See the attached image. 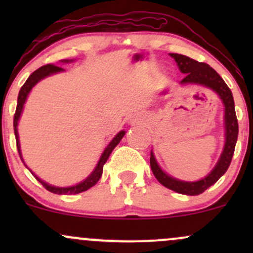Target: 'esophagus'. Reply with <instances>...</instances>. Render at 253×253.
Wrapping results in <instances>:
<instances>
[{
  "instance_id": "obj_1",
  "label": "esophagus",
  "mask_w": 253,
  "mask_h": 253,
  "mask_svg": "<svg viewBox=\"0 0 253 253\" xmlns=\"http://www.w3.org/2000/svg\"><path fill=\"white\" fill-rule=\"evenodd\" d=\"M129 124L130 125H140V124H143V118H140V117L130 118Z\"/></svg>"
}]
</instances>
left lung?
Segmentation results:
<instances>
[{
	"label": "left lung",
	"mask_w": 253,
	"mask_h": 253,
	"mask_svg": "<svg viewBox=\"0 0 253 253\" xmlns=\"http://www.w3.org/2000/svg\"><path fill=\"white\" fill-rule=\"evenodd\" d=\"M169 54L170 57L175 59L177 66H178L182 74L185 75V77L181 81L182 85L197 84V85L206 86V88L216 92L217 96L220 97L223 104L225 145H223L222 152L220 155V158L215 164V167L202 179H199V181L195 182H187L170 176L169 173L165 172L159 167L158 162L156 161V157L153 155V151H151V169H152L153 175L158 179V182L163 184L164 187L176 191V193L194 196L202 194L211 185H213L227 171L229 164H231L232 157H233L234 153V147H236L238 139V120L236 109H234V100L231 89L228 88L227 84L225 83V81L220 77V75L213 68H211L210 65L205 63L196 62V60L191 59V58L187 56H183V54Z\"/></svg>",
	"instance_id": "8db88e82"
}]
</instances>
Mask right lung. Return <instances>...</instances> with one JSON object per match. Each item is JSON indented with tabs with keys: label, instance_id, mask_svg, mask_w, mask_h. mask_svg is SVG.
I'll return each mask as SVG.
<instances>
[{
	"label": "right lung",
	"instance_id": "right-lung-1",
	"mask_svg": "<svg viewBox=\"0 0 253 253\" xmlns=\"http://www.w3.org/2000/svg\"><path fill=\"white\" fill-rule=\"evenodd\" d=\"M71 62H74V60H72V59L62 60V63H71ZM63 71H65V70H64V69H62V68H59V66L53 65V64L43 65V66H42V68H39L38 70L34 71L33 74H32L31 76L27 78V81H26L24 85L21 86V89H20L19 96H17V106H16V110H15V115H14V133H15V138H16L17 151H19V155H20V157H21L22 162H24V158H22L21 149H20V140H19V132H17V125H19L20 117H21L22 110H24V106L26 103V100H27V97H28V94H30L31 90L33 89V86L36 85L38 82H40V81L43 80V78L52 76V75L58 74V72H63ZM125 134H126V132H125V130H120V132H119L118 134L115 135L114 138L112 139V140H110V143L107 145V147L104 149L102 155H101V157H100V159H98L96 167H95V169L92 170V172L90 173V175L86 177L85 179H83L82 182L77 183V184H75V185H71V187H56V185L48 184V183L42 181V178H39V177H38L36 173L33 172V171L28 169V167L25 164V162H24V164H25V167L31 171L32 175L36 177L38 181L42 183L43 187H45L48 191H51V193L58 194V195H75V194L83 193V191L88 190L91 187H94V185L98 182V179L101 178V176H102V172H103V165L106 164L107 161H108L110 153H112V151L115 149V146H117L119 143H120L121 139L124 138Z\"/></svg>",
	"mask_w": 253,
	"mask_h": 253
}]
</instances>
